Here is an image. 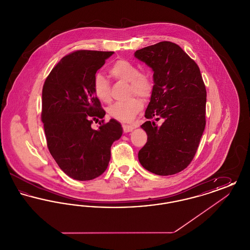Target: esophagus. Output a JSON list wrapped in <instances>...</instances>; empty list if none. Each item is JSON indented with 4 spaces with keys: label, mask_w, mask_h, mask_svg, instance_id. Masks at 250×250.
<instances>
[{
    "label": "esophagus",
    "mask_w": 250,
    "mask_h": 250,
    "mask_svg": "<svg viewBox=\"0 0 250 250\" xmlns=\"http://www.w3.org/2000/svg\"><path fill=\"white\" fill-rule=\"evenodd\" d=\"M135 127L133 125H123V130L125 133H128L133 130Z\"/></svg>",
    "instance_id": "1"
}]
</instances>
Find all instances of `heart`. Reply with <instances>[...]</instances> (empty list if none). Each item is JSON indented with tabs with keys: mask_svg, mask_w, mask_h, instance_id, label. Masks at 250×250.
<instances>
[{
	"mask_svg": "<svg viewBox=\"0 0 250 250\" xmlns=\"http://www.w3.org/2000/svg\"><path fill=\"white\" fill-rule=\"evenodd\" d=\"M109 74L116 80L129 83V95H137L143 98L149 97L153 92V82L151 78L140 72L139 67L125 59L117 60L108 68ZM95 95L103 102H109V83L100 73L95 74L93 81ZM143 101L133 97L125 102H116L108 107V114L121 122H129L143 108Z\"/></svg>",
	"mask_w": 250,
	"mask_h": 250,
	"instance_id": "heart-1",
	"label": "heart"
}]
</instances>
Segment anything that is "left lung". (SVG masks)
Here are the masks:
<instances>
[{
    "label": "left lung",
    "mask_w": 250,
    "mask_h": 250,
    "mask_svg": "<svg viewBox=\"0 0 250 250\" xmlns=\"http://www.w3.org/2000/svg\"><path fill=\"white\" fill-rule=\"evenodd\" d=\"M137 59L154 72L151 100L142 128L147 143L139 152L142 166L161 176L190 164L205 128L206 89L198 64L172 42L137 50ZM152 119L164 120L158 127Z\"/></svg>",
    "instance_id": "1"
}]
</instances>
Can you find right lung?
Returning <instances> with one entry per match:
<instances>
[{
	"label": "right lung",
	"mask_w": 250,
	"mask_h": 250,
	"mask_svg": "<svg viewBox=\"0 0 250 250\" xmlns=\"http://www.w3.org/2000/svg\"><path fill=\"white\" fill-rule=\"evenodd\" d=\"M113 51L77 50L64 56L51 70L42 91V114L48 150L69 177L89 181L107 169L110 147L119 140V122L103 119L106 112L95 96L93 81Z\"/></svg>",
	"instance_id": "obj_1"
}]
</instances>
